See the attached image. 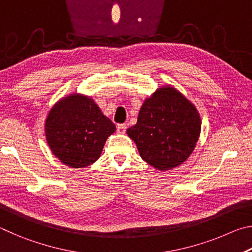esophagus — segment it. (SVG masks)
I'll return each instance as SVG.
<instances>
[{
	"label": "esophagus",
	"instance_id": "1",
	"mask_svg": "<svg viewBox=\"0 0 252 252\" xmlns=\"http://www.w3.org/2000/svg\"><path fill=\"white\" fill-rule=\"evenodd\" d=\"M126 125H125V123H121V125L117 126L118 133H126Z\"/></svg>",
	"mask_w": 252,
	"mask_h": 252
}]
</instances>
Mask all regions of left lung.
<instances>
[{
    "label": "left lung",
    "mask_w": 252,
    "mask_h": 252,
    "mask_svg": "<svg viewBox=\"0 0 252 252\" xmlns=\"http://www.w3.org/2000/svg\"><path fill=\"white\" fill-rule=\"evenodd\" d=\"M201 119L176 89L165 87L144 101L138 122L126 130L142 159L160 171L183 163L197 143Z\"/></svg>",
    "instance_id": "left-lung-1"
}]
</instances>
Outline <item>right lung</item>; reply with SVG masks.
Returning <instances> with one entry per match:
<instances>
[{
  "mask_svg": "<svg viewBox=\"0 0 252 252\" xmlns=\"http://www.w3.org/2000/svg\"><path fill=\"white\" fill-rule=\"evenodd\" d=\"M116 126L91 97L72 94L51 109L45 135L53 155L71 168L88 167L99 159Z\"/></svg>",
  "mask_w": 252,
  "mask_h": 252,
  "instance_id": "add662e5",
  "label": "right lung"
}]
</instances>
